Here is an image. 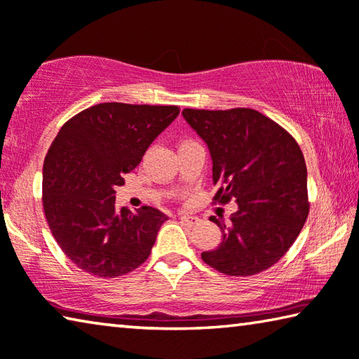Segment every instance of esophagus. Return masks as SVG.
Here are the masks:
<instances>
[{
    "mask_svg": "<svg viewBox=\"0 0 359 359\" xmlns=\"http://www.w3.org/2000/svg\"><path fill=\"white\" fill-rule=\"evenodd\" d=\"M180 221L183 225H186V227H194L198 222V217L196 216H189V215H181L180 216Z\"/></svg>",
    "mask_w": 359,
    "mask_h": 359,
    "instance_id": "esophagus-1",
    "label": "esophagus"
}]
</instances>
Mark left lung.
Wrapping results in <instances>:
<instances>
[{
    "label": "left lung",
    "instance_id": "obj_1",
    "mask_svg": "<svg viewBox=\"0 0 359 359\" xmlns=\"http://www.w3.org/2000/svg\"><path fill=\"white\" fill-rule=\"evenodd\" d=\"M183 118L206 143L215 200L238 205L230 222H216L222 243L202 259L230 276H252L279 262L309 215L307 170L298 143L252 109L194 110Z\"/></svg>",
    "mask_w": 359,
    "mask_h": 359
}]
</instances>
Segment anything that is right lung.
Listing matches in <instances>:
<instances>
[{"instance_id":"right-lung-1","label":"right lung","mask_w":359,"mask_h":359,"mask_svg":"<svg viewBox=\"0 0 359 359\" xmlns=\"http://www.w3.org/2000/svg\"><path fill=\"white\" fill-rule=\"evenodd\" d=\"M178 115L175 105L105 102L55 137L42 168L43 211L62 252L85 273L116 278L149 257L168 217L151 206L118 211L115 189Z\"/></svg>"}]
</instances>
